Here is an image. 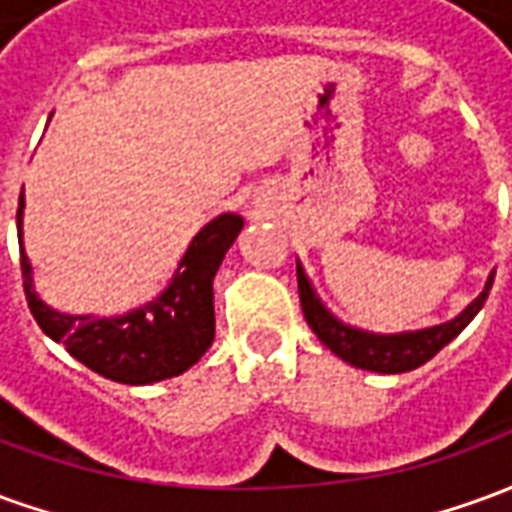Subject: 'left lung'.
<instances>
[{"instance_id": "left-lung-1", "label": "left lung", "mask_w": 512, "mask_h": 512, "mask_svg": "<svg viewBox=\"0 0 512 512\" xmlns=\"http://www.w3.org/2000/svg\"><path fill=\"white\" fill-rule=\"evenodd\" d=\"M296 277H299V299L304 318L310 323V329L318 334L332 354H337L348 365L359 367V370H370V373H408V370H417L419 365H425L428 359L439 354L441 348L452 343L458 334L472 323L477 312L483 310L485 299H488V290L494 285V274L485 282L483 293L461 312L455 315L452 321L439 323V326H428V329H417V332H400V334H376L365 332V329H356L348 326L337 315L326 310V304L321 296L312 288L310 277L304 274L301 263H296Z\"/></svg>"}]
</instances>
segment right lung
<instances>
[{
  "instance_id": "right-lung-1",
  "label": "right lung",
  "mask_w": 512,
  "mask_h": 512,
  "mask_svg": "<svg viewBox=\"0 0 512 512\" xmlns=\"http://www.w3.org/2000/svg\"><path fill=\"white\" fill-rule=\"evenodd\" d=\"M16 222L29 310L54 343L65 345V351L93 373L117 384H156L186 373L211 348L216 334L213 277L244 227L238 213H219L191 238L169 285L156 299L109 318L68 315L40 299L24 252V189Z\"/></svg>"
}]
</instances>
